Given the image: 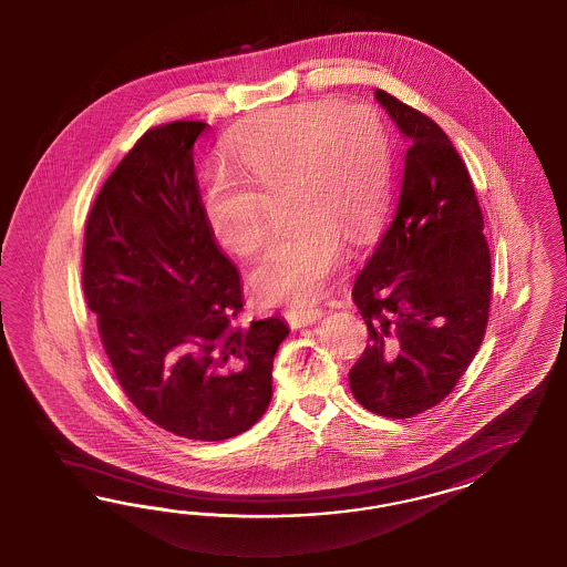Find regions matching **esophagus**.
<instances>
[{
  "instance_id": "obj_1",
  "label": "esophagus",
  "mask_w": 567,
  "mask_h": 567,
  "mask_svg": "<svg viewBox=\"0 0 567 567\" xmlns=\"http://www.w3.org/2000/svg\"><path fill=\"white\" fill-rule=\"evenodd\" d=\"M287 320L292 328L308 327L322 316V309L318 308H291L287 309Z\"/></svg>"
}]
</instances>
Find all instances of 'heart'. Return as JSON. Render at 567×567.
Returning a JSON list of instances; mask_svg holds the SVG:
<instances>
[{
	"instance_id": "1",
	"label": "heart",
	"mask_w": 567,
	"mask_h": 567,
	"mask_svg": "<svg viewBox=\"0 0 567 567\" xmlns=\"http://www.w3.org/2000/svg\"><path fill=\"white\" fill-rule=\"evenodd\" d=\"M223 166L206 178L202 212L216 243L240 258L268 235L256 189L287 190L292 226L251 272L254 291L270 303L324 291L347 258V237L370 239L393 195L389 128L368 103L318 100L261 112L226 138Z\"/></svg>"
}]
</instances>
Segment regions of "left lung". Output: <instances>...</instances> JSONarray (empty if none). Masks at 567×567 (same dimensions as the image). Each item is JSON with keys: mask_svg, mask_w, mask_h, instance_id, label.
Listing matches in <instances>:
<instances>
[{"mask_svg": "<svg viewBox=\"0 0 567 567\" xmlns=\"http://www.w3.org/2000/svg\"><path fill=\"white\" fill-rule=\"evenodd\" d=\"M410 141L393 223L351 297L368 344L349 372L368 412L412 417L439 405L481 349L491 309V251L462 155L426 114L377 89Z\"/></svg>", "mask_w": 567, "mask_h": 567, "instance_id": "8db88e82", "label": "left lung"}]
</instances>
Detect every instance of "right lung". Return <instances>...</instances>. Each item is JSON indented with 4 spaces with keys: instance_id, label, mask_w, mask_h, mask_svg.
Here are the masks:
<instances>
[{
    "instance_id": "obj_1",
    "label": "right lung",
    "mask_w": 567,
    "mask_h": 567,
    "mask_svg": "<svg viewBox=\"0 0 567 567\" xmlns=\"http://www.w3.org/2000/svg\"><path fill=\"white\" fill-rule=\"evenodd\" d=\"M206 122L150 128L89 212L83 291L116 380L155 426L190 441L251 429L272 399L280 318L243 327L240 276L207 230L193 145Z\"/></svg>"
}]
</instances>
